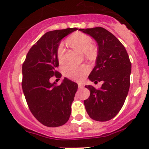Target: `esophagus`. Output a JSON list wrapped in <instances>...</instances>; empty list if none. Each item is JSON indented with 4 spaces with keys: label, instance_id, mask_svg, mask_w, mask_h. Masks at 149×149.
<instances>
[{
    "label": "esophagus",
    "instance_id": "esophagus-1",
    "mask_svg": "<svg viewBox=\"0 0 149 149\" xmlns=\"http://www.w3.org/2000/svg\"><path fill=\"white\" fill-rule=\"evenodd\" d=\"M78 87L79 88H83L85 87V85L83 83H78Z\"/></svg>",
    "mask_w": 149,
    "mask_h": 149
}]
</instances>
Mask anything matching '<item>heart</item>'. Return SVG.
I'll return each mask as SVG.
<instances>
[{"label": "heart", "instance_id": "heart-1", "mask_svg": "<svg viewBox=\"0 0 149 149\" xmlns=\"http://www.w3.org/2000/svg\"><path fill=\"white\" fill-rule=\"evenodd\" d=\"M69 43L74 47L85 53L87 57H90L92 54L91 49L93 48V42L92 38L86 34L79 33L72 36L68 40ZM65 46L63 42L59 45L57 49V56L59 62L62 63L64 61ZM89 71L88 67L85 65H77L68 64L63 68V72L68 78L74 81H81L86 76Z\"/></svg>", "mask_w": 149, "mask_h": 149}]
</instances>
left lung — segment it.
<instances>
[{
	"mask_svg": "<svg viewBox=\"0 0 149 149\" xmlns=\"http://www.w3.org/2000/svg\"><path fill=\"white\" fill-rule=\"evenodd\" d=\"M96 41L98 49L95 66L89 79L102 82L100 89L86 85L90 95L84 100L89 117L97 121H109L120 111L129 91L132 64L121 42L102 27L79 29Z\"/></svg>",
	"mask_w": 149,
	"mask_h": 149,
	"instance_id": "obj_1",
	"label": "left lung"
}]
</instances>
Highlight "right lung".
Returning a JSON list of instances; mask_svg holds the SVG:
<instances>
[{"label": "right lung", "mask_w": 149, "mask_h": 149, "mask_svg": "<svg viewBox=\"0 0 149 149\" xmlns=\"http://www.w3.org/2000/svg\"><path fill=\"white\" fill-rule=\"evenodd\" d=\"M77 28L47 32L30 48L22 65V86L28 107L42 125L50 127L63 125L68 121L71 104L78 85L64 78L60 85L50 83L59 66L57 49L61 40Z\"/></svg>", "instance_id": "add662e5"}]
</instances>
